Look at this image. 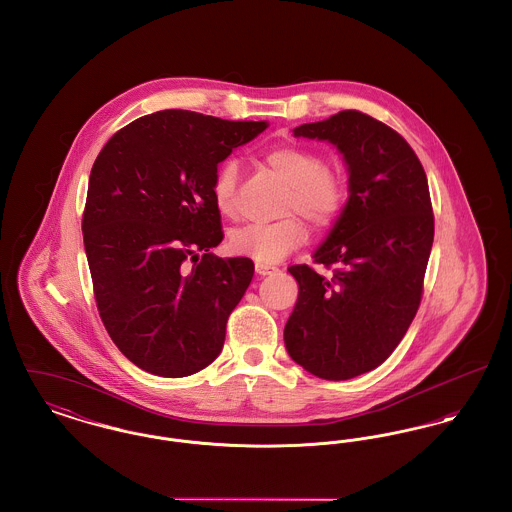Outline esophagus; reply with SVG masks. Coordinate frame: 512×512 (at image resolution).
<instances>
[{
    "mask_svg": "<svg viewBox=\"0 0 512 512\" xmlns=\"http://www.w3.org/2000/svg\"><path fill=\"white\" fill-rule=\"evenodd\" d=\"M255 271H257L259 276H269V274L278 272V267H274V265H267V263H255Z\"/></svg>",
    "mask_w": 512,
    "mask_h": 512,
    "instance_id": "34e87169",
    "label": "esophagus"
}]
</instances>
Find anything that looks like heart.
Segmentation results:
<instances>
[{
  "label": "heart",
  "mask_w": 512,
  "mask_h": 512,
  "mask_svg": "<svg viewBox=\"0 0 512 512\" xmlns=\"http://www.w3.org/2000/svg\"><path fill=\"white\" fill-rule=\"evenodd\" d=\"M272 172L288 185L284 212L298 211L317 226L329 224L338 214L344 189L336 174L325 168L315 152L300 147H278L267 154ZM240 164L230 158L222 162L212 181L216 209L224 216L236 214V187ZM307 240L305 224L298 216H286L269 224H247L230 234L228 245L236 255L257 263H278Z\"/></svg>",
  "instance_id": "1"
}]
</instances>
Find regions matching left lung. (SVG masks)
I'll use <instances>...</instances> for the list:
<instances>
[{"label": "left lung", "mask_w": 512, "mask_h": 512, "mask_svg": "<svg viewBox=\"0 0 512 512\" xmlns=\"http://www.w3.org/2000/svg\"><path fill=\"white\" fill-rule=\"evenodd\" d=\"M294 137L331 143L348 170V201L313 259L288 271L300 294L284 327L290 358L315 377L346 381L381 365L420 307L433 245L427 178L389 125L356 110L303 123Z\"/></svg>", "instance_id": "obj_1"}]
</instances>
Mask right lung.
<instances>
[{
    "mask_svg": "<svg viewBox=\"0 0 512 512\" xmlns=\"http://www.w3.org/2000/svg\"><path fill=\"white\" fill-rule=\"evenodd\" d=\"M267 127L162 110L125 125L92 164L83 240L94 298L121 354L152 375L187 377L222 352L255 267L212 255L224 238L212 181Z\"/></svg>",
    "mask_w": 512,
    "mask_h": 512,
    "instance_id": "add662e5",
    "label": "right lung"
}]
</instances>
